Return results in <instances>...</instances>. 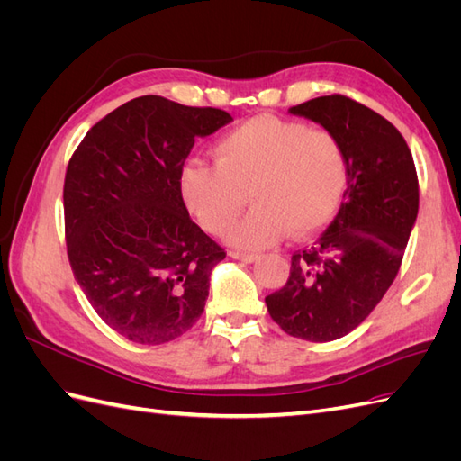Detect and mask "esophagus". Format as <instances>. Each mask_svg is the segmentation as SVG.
Listing matches in <instances>:
<instances>
[{
    "label": "esophagus",
    "mask_w": 461,
    "mask_h": 461,
    "mask_svg": "<svg viewBox=\"0 0 461 461\" xmlns=\"http://www.w3.org/2000/svg\"><path fill=\"white\" fill-rule=\"evenodd\" d=\"M229 256L232 258V259H239V261H244V263H252V261H256L258 259V256L256 254H248V252H229Z\"/></svg>",
    "instance_id": "34e87169"
}]
</instances>
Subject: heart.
I'll list each match as a JSON object with an SVG mask.
<instances>
[{
  "mask_svg": "<svg viewBox=\"0 0 461 461\" xmlns=\"http://www.w3.org/2000/svg\"><path fill=\"white\" fill-rule=\"evenodd\" d=\"M215 163L194 159L180 175L185 200L209 232H225L249 202L256 207L229 239L259 249L308 236L339 212L348 186L340 138L302 121L256 117L221 138Z\"/></svg>",
  "mask_w": 461,
  "mask_h": 461,
  "instance_id": "b5f03b06",
  "label": "heart"
}]
</instances>
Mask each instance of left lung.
<instances>
[{
  "instance_id": "obj_1",
  "label": "left lung",
  "mask_w": 461,
  "mask_h": 461,
  "mask_svg": "<svg viewBox=\"0 0 461 461\" xmlns=\"http://www.w3.org/2000/svg\"><path fill=\"white\" fill-rule=\"evenodd\" d=\"M288 111L337 134L350 171L337 217L315 246L294 252L286 285L265 303L290 337L330 342L364 323L394 283L420 183L403 136L364 104L332 94Z\"/></svg>"
}]
</instances>
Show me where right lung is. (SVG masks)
Instances as JSON below:
<instances>
[{
    "mask_svg": "<svg viewBox=\"0 0 461 461\" xmlns=\"http://www.w3.org/2000/svg\"><path fill=\"white\" fill-rule=\"evenodd\" d=\"M232 117L142 95L82 138L63 186L67 256L105 325L136 344L185 334L203 313L209 275L225 259L194 222L180 175L198 136Z\"/></svg>",
    "mask_w": 461,
    "mask_h": 461,
    "instance_id": "1",
    "label": "right lung"
}]
</instances>
